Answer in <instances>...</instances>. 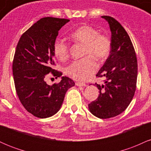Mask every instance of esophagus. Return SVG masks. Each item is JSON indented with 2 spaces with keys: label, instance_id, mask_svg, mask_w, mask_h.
I'll return each instance as SVG.
<instances>
[{
  "label": "esophagus",
  "instance_id": "34e87169",
  "mask_svg": "<svg viewBox=\"0 0 151 151\" xmlns=\"http://www.w3.org/2000/svg\"><path fill=\"white\" fill-rule=\"evenodd\" d=\"M75 84L77 86H86V84H84V83H82V82H76Z\"/></svg>",
  "mask_w": 151,
  "mask_h": 151
}]
</instances>
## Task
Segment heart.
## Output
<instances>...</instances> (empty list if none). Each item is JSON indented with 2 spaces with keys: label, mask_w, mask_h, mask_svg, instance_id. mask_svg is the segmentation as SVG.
<instances>
[{
  "label": "heart",
  "mask_w": 151,
  "mask_h": 151,
  "mask_svg": "<svg viewBox=\"0 0 151 151\" xmlns=\"http://www.w3.org/2000/svg\"><path fill=\"white\" fill-rule=\"evenodd\" d=\"M74 42L84 45L83 55L86 56L81 60L72 62L65 68V73L75 80L85 81L93 77L97 70L98 61H104L110 54L111 43L110 39L98 30L88 25H81L71 34ZM53 51L55 57L60 61H65L69 56V46L60 39L54 42Z\"/></svg>",
  "instance_id": "obj_1"
}]
</instances>
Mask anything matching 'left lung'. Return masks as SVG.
I'll list each match as a JSON object with an SVG mask.
<instances>
[{"label": "left lung", "mask_w": 151, "mask_h": 151, "mask_svg": "<svg viewBox=\"0 0 151 151\" xmlns=\"http://www.w3.org/2000/svg\"><path fill=\"white\" fill-rule=\"evenodd\" d=\"M111 32V49L97 77H104L105 84H95L98 98L88 105L89 111L99 119L116 116L129 106L136 88L138 65L129 35L122 25L110 16H101Z\"/></svg>", "instance_id": "obj_1"}]
</instances>
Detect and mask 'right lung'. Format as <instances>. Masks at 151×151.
<instances>
[{
  "label": "right lung",
  "mask_w": 151,
  "mask_h": 151,
  "mask_svg": "<svg viewBox=\"0 0 151 151\" xmlns=\"http://www.w3.org/2000/svg\"><path fill=\"white\" fill-rule=\"evenodd\" d=\"M70 20L51 17L41 18L20 37L13 62V74L19 99L26 110L37 118L52 116L61 108L65 93L74 86L72 79L62 77L52 69L54 42L58 31ZM52 72L61 77L59 84L44 81Z\"/></svg>",
  "instance_id": "obj_1"
}]
</instances>
